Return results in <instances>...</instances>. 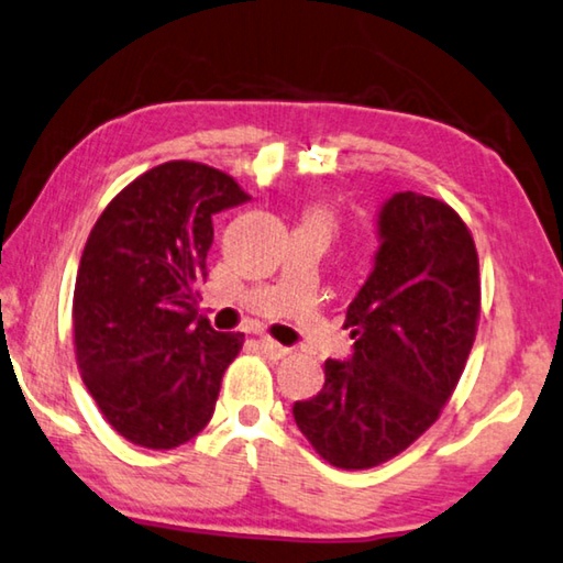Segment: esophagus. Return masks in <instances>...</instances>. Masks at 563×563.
Masks as SVG:
<instances>
[{"label":"esophagus","instance_id":"34e87169","mask_svg":"<svg viewBox=\"0 0 563 563\" xmlns=\"http://www.w3.org/2000/svg\"><path fill=\"white\" fill-rule=\"evenodd\" d=\"M257 345H261V351L265 353V355H271L273 361H280V358H285V355L290 353V347L288 345H280V343H275V341H271V338H261V341H257Z\"/></svg>","mask_w":563,"mask_h":563}]
</instances>
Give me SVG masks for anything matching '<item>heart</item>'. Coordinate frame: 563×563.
I'll return each instance as SVG.
<instances>
[{"label": "heart", "instance_id": "obj_1", "mask_svg": "<svg viewBox=\"0 0 563 563\" xmlns=\"http://www.w3.org/2000/svg\"><path fill=\"white\" fill-rule=\"evenodd\" d=\"M310 222H320V225H325L328 228V216L325 212H320V210H316V212H310V218H308Z\"/></svg>", "mask_w": 563, "mask_h": 563}]
</instances>
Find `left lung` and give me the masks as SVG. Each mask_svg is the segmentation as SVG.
<instances>
[{
    "label": "left lung",
    "mask_w": 563,
    "mask_h": 563,
    "mask_svg": "<svg viewBox=\"0 0 563 563\" xmlns=\"http://www.w3.org/2000/svg\"><path fill=\"white\" fill-rule=\"evenodd\" d=\"M373 271L347 306L353 351L296 400L302 435L335 468H371L408 449L468 361L481 306L474 238L449 205L396 192L376 218Z\"/></svg>",
    "instance_id": "1"
}]
</instances>
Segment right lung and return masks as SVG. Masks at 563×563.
<instances>
[{"mask_svg": "<svg viewBox=\"0 0 563 563\" xmlns=\"http://www.w3.org/2000/svg\"><path fill=\"white\" fill-rule=\"evenodd\" d=\"M247 200L230 175L175 159L124 187L87 238L73 300L77 365L130 443L177 449L216 413L245 335L218 333L195 306L212 216Z\"/></svg>", "mask_w": 563, "mask_h": 563, "instance_id": "add662e5", "label": "right lung"}]
</instances>
